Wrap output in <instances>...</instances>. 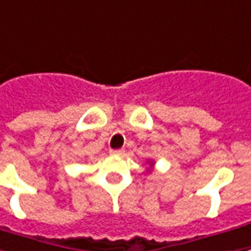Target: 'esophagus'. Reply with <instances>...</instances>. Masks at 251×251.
I'll use <instances>...</instances> for the list:
<instances>
[{
	"mask_svg": "<svg viewBox=\"0 0 251 251\" xmlns=\"http://www.w3.org/2000/svg\"><path fill=\"white\" fill-rule=\"evenodd\" d=\"M124 152H125V151L121 150V148H119V150H111V151H110V154L111 155H122Z\"/></svg>",
	"mask_w": 251,
	"mask_h": 251,
	"instance_id": "1",
	"label": "esophagus"
}]
</instances>
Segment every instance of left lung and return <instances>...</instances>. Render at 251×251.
I'll use <instances>...</instances> for the list:
<instances>
[{"label":"left lung","mask_w":251,"mask_h":251,"mask_svg":"<svg viewBox=\"0 0 251 251\" xmlns=\"http://www.w3.org/2000/svg\"><path fill=\"white\" fill-rule=\"evenodd\" d=\"M148 163H150V166H152V165H154V162H148Z\"/></svg>","instance_id":"obj_1"}]
</instances>
